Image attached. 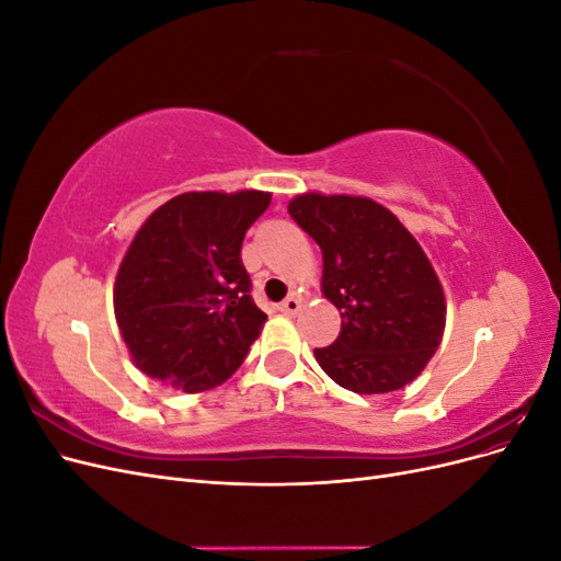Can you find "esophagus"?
I'll list each match as a JSON object with an SVG mask.
<instances>
[{
    "label": "esophagus",
    "mask_w": 561,
    "mask_h": 561,
    "mask_svg": "<svg viewBox=\"0 0 561 561\" xmlns=\"http://www.w3.org/2000/svg\"><path fill=\"white\" fill-rule=\"evenodd\" d=\"M280 311L287 313V316H297L301 311V301L297 297H287L283 304H280Z\"/></svg>",
    "instance_id": "esophagus-1"
}]
</instances>
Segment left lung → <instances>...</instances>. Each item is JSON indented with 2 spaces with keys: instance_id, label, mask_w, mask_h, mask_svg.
<instances>
[{
  "instance_id": "1",
  "label": "left lung",
  "mask_w": 561,
  "mask_h": 561,
  "mask_svg": "<svg viewBox=\"0 0 561 561\" xmlns=\"http://www.w3.org/2000/svg\"><path fill=\"white\" fill-rule=\"evenodd\" d=\"M287 213L322 250V297L342 316L336 342L313 355L360 396L414 381L443 342L447 301L431 260L381 203L348 194H297Z\"/></svg>"
}]
</instances>
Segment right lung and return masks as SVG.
Listing matches in <instances>:
<instances>
[{"mask_svg": "<svg viewBox=\"0 0 561 561\" xmlns=\"http://www.w3.org/2000/svg\"><path fill=\"white\" fill-rule=\"evenodd\" d=\"M268 192H186L151 213L114 280V316L130 360L184 393L225 383L260 336L243 236Z\"/></svg>", "mask_w": 561, "mask_h": 561, "instance_id": "obj_1", "label": "right lung"}]
</instances>
